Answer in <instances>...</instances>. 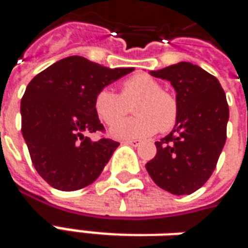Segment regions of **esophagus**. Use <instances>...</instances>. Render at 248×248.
<instances>
[{"mask_svg":"<svg viewBox=\"0 0 248 248\" xmlns=\"http://www.w3.org/2000/svg\"><path fill=\"white\" fill-rule=\"evenodd\" d=\"M124 145H130L133 146V147H138V146H140V140H124Z\"/></svg>","mask_w":248,"mask_h":248,"instance_id":"1","label":"esophagus"}]
</instances>
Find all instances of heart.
Segmentation results:
<instances>
[{
  "label": "heart",
  "mask_w": 248,
  "mask_h": 248,
  "mask_svg": "<svg viewBox=\"0 0 248 248\" xmlns=\"http://www.w3.org/2000/svg\"><path fill=\"white\" fill-rule=\"evenodd\" d=\"M137 99L133 108L136 117L116 122L127 111V103ZM94 111L106 124H113L110 135L117 140H137L166 133L178 121L179 106L171 93L162 90L159 82L147 74L130 77L122 83L121 95L108 87H103L94 97Z\"/></svg>",
  "instance_id": "1"
}]
</instances>
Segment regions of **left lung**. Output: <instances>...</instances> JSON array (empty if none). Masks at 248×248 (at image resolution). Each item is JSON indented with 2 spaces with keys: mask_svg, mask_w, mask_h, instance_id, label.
Here are the masks:
<instances>
[{
  "mask_svg": "<svg viewBox=\"0 0 248 248\" xmlns=\"http://www.w3.org/2000/svg\"><path fill=\"white\" fill-rule=\"evenodd\" d=\"M150 74L170 81L179 114L171 133L155 142L156 155L146 170L163 190L188 195L207 182L223 150L229 122L226 94L215 77L191 62Z\"/></svg>",
  "mask_w": 248,
  "mask_h": 248,
  "instance_id": "8db88e82",
  "label": "left lung"
}]
</instances>
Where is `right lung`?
<instances>
[{"mask_svg": "<svg viewBox=\"0 0 248 248\" xmlns=\"http://www.w3.org/2000/svg\"><path fill=\"white\" fill-rule=\"evenodd\" d=\"M133 70L71 56L30 81L21 99V131L35 170L51 187L74 191L101 175L119 143L87 137L105 130L94 111V97Z\"/></svg>", "mask_w": 248, "mask_h": 248, "instance_id": "right-lung-1", "label": "right lung"}]
</instances>
